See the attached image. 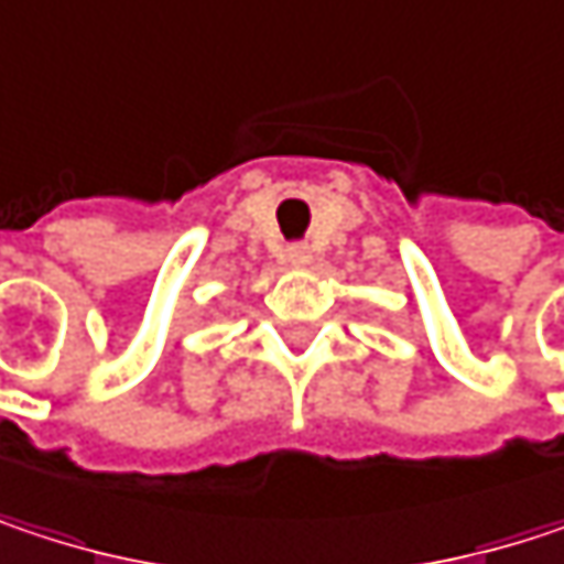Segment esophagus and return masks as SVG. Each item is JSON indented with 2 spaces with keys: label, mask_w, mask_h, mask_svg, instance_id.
Masks as SVG:
<instances>
[{
  "label": "esophagus",
  "mask_w": 564,
  "mask_h": 564,
  "mask_svg": "<svg viewBox=\"0 0 564 564\" xmlns=\"http://www.w3.org/2000/svg\"><path fill=\"white\" fill-rule=\"evenodd\" d=\"M286 261H290V264H296V268H306V264L313 261L310 245H290V248H286Z\"/></svg>",
  "instance_id": "obj_1"
}]
</instances>
